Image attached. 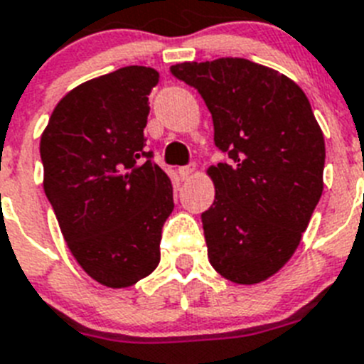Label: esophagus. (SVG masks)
Returning a JSON list of instances; mask_svg holds the SVG:
<instances>
[{"label":"esophagus","instance_id":"obj_1","mask_svg":"<svg viewBox=\"0 0 364 364\" xmlns=\"http://www.w3.org/2000/svg\"><path fill=\"white\" fill-rule=\"evenodd\" d=\"M192 172H194V168H192V166H181V168L178 170L179 178H181L183 181H186V179L191 178V176H192Z\"/></svg>","mask_w":364,"mask_h":364}]
</instances>
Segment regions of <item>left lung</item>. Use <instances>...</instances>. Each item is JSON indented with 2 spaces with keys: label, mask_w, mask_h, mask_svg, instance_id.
I'll list each match as a JSON object with an SVG mask.
<instances>
[{
  "label": "left lung",
  "mask_w": 364,
  "mask_h": 364,
  "mask_svg": "<svg viewBox=\"0 0 364 364\" xmlns=\"http://www.w3.org/2000/svg\"><path fill=\"white\" fill-rule=\"evenodd\" d=\"M198 90L227 163L207 170L216 196L201 214L208 260L236 284L277 273L299 247L322 194L324 137L295 82L245 58L170 68Z\"/></svg>",
  "instance_id": "1"
}]
</instances>
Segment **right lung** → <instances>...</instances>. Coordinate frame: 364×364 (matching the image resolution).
Wrapping results in <instances>:
<instances>
[{
	"mask_svg": "<svg viewBox=\"0 0 364 364\" xmlns=\"http://www.w3.org/2000/svg\"><path fill=\"white\" fill-rule=\"evenodd\" d=\"M159 73L128 65L69 91L40 141L43 191L69 251L107 287H128L161 260L173 210L168 176L146 151L148 95Z\"/></svg>",
	"mask_w": 364,
	"mask_h": 364,
	"instance_id": "right-lung-1",
	"label": "right lung"
}]
</instances>
